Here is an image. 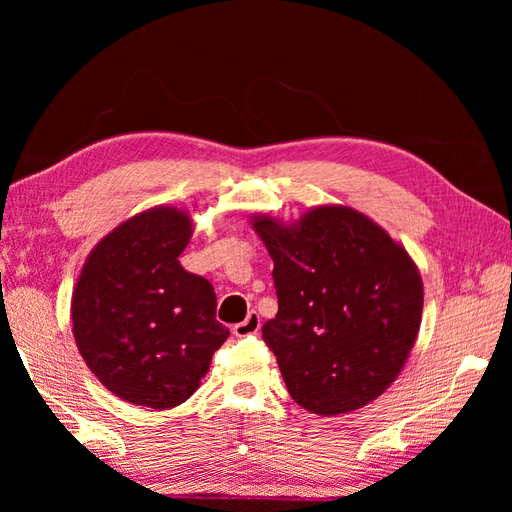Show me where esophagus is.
Returning <instances> with one entry per match:
<instances>
[{
	"label": "esophagus",
	"instance_id": "obj_1",
	"mask_svg": "<svg viewBox=\"0 0 512 512\" xmlns=\"http://www.w3.org/2000/svg\"><path fill=\"white\" fill-rule=\"evenodd\" d=\"M260 331V316L256 312H250L247 314V318L239 324H235V329H232V333H235L237 337H250V335H256Z\"/></svg>",
	"mask_w": 512,
	"mask_h": 512
}]
</instances>
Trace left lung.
Returning a JSON list of instances; mask_svg holds the SVG:
<instances>
[{"instance_id": "left-lung-1", "label": "left lung", "mask_w": 512, "mask_h": 512, "mask_svg": "<svg viewBox=\"0 0 512 512\" xmlns=\"http://www.w3.org/2000/svg\"><path fill=\"white\" fill-rule=\"evenodd\" d=\"M273 260L277 314L262 324L290 397L337 416L380 397L404 369L423 314V280L404 245L344 205L297 222L254 215Z\"/></svg>"}]
</instances>
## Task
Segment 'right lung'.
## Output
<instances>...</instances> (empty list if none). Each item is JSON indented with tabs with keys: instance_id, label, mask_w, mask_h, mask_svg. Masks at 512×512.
<instances>
[{
	"instance_id": "add662e5",
	"label": "right lung",
	"mask_w": 512,
	"mask_h": 512,
	"mask_svg": "<svg viewBox=\"0 0 512 512\" xmlns=\"http://www.w3.org/2000/svg\"><path fill=\"white\" fill-rule=\"evenodd\" d=\"M192 230L190 213L177 207L136 213L89 252L74 286V342L94 376L128 404H183L230 335L215 320L213 286L179 262Z\"/></svg>"
}]
</instances>
